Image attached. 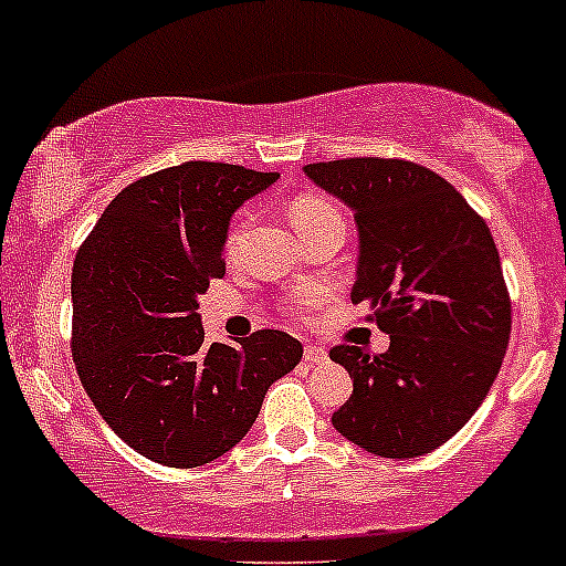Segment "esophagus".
Here are the masks:
<instances>
[{
  "mask_svg": "<svg viewBox=\"0 0 566 566\" xmlns=\"http://www.w3.org/2000/svg\"><path fill=\"white\" fill-rule=\"evenodd\" d=\"M307 364H324L326 361V350L318 348V345H305V354H302Z\"/></svg>",
  "mask_w": 566,
  "mask_h": 566,
  "instance_id": "esophagus-1",
  "label": "esophagus"
}]
</instances>
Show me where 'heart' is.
<instances>
[{
	"instance_id": "obj_1",
	"label": "heart",
	"mask_w": 566,
	"mask_h": 566,
	"mask_svg": "<svg viewBox=\"0 0 566 566\" xmlns=\"http://www.w3.org/2000/svg\"><path fill=\"white\" fill-rule=\"evenodd\" d=\"M291 221H294V227L300 229V234H307L313 232L315 227H321V223H329V221H343V216H339V210L334 208L329 199L318 197V193H302V197H296L294 202H291ZM242 234H245V223L242 221H234L232 229H229L227 234V253L232 256L237 253V248H240L242 242ZM313 300H302L300 307L310 305Z\"/></svg>"
}]
</instances>
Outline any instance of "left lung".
Masks as SVG:
<instances>
[{
    "label": "left lung",
    "mask_w": 566,
    "mask_h": 566,
    "mask_svg": "<svg viewBox=\"0 0 566 566\" xmlns=\"http://www.w3.org/2000/svg\"><path fill=\"white\" fill-rule=\"evenodd\" d=\"M307 178L358 227L354 305L391 337L386 354L334 345L354 394L334 429L364 451L412 459L448 442L483 405L510 339V294L483 218L431 169L405 159L318 161Z\"/></svg>",
    "instance_id": "8db88e82"
}]
</instances>
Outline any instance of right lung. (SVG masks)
Instances as JSON below:
<instances>
[{
    "label": "right lung",
    "mask_w": 566,
    "mask_h": 566,
    "mask_svg": "<svg viewBox=\"0 0 566 566\" xmlns=\"http://www.w3.org/2000/svg\"><path fill=\"white\" fill-rule=\"evenodd\" d=\"M277 178L218 161L159 169L126 186L77 251V375L107 427L156 464L191 470L232 451L300 364L302 343L277 329L208 345L197 305L227 275L232 212Z\"/></svg>",
    "instance_id": "obj_1"
}]
</instances>
